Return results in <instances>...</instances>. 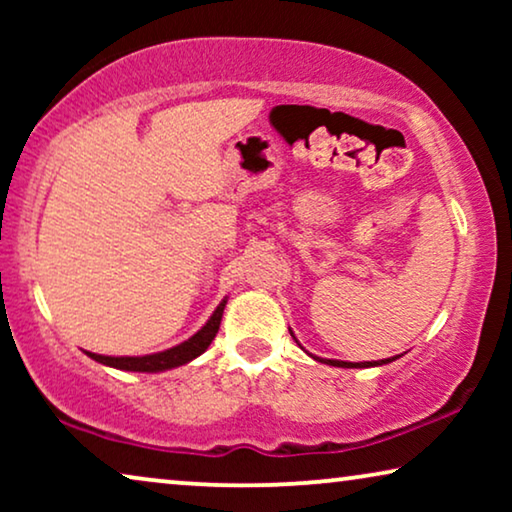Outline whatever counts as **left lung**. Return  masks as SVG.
Wrapping results in <instances>:
<instances>
[{
  "instance_id": "8db88e82",
  "label": "left lung",
  "mask_w": 512,
  "mask_h": 512,
  "mask_svg": "<svg viewBox=\"0 0 512 512\" xmlns=\"http://www.w3.org/2000/svg\"><path fill=\"white\" fill-rule=\"evenodd\" d=\"M291 331V328H289ZM293 335V333H291ZM401 356V354H398ZM398 356H391V359H382V361H361V363H352V361H335V359H321V356H312V359H317L321 363H328V366H338V368H373V366H384V363H391L396 361Z\"/></svg>"
}]
</instances>
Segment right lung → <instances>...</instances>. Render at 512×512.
I'll use <instances>...</instances> for the list:
<instances>
[{"instance_id": "add662e5", "label": "right lung", "mask_w": 512, "mask_h": 512, "mask_svg": "<svg viewBox=\"0 0 512 512\" xmlns=\"http://www.w3.org/2000/svg\"><path fill=\"white\" fill-rule=\"evenodd\" d=\"M226 303H228V298H223L219 307L214 310L212 317L207 319V324L202 326L198 333L191 335V338L184 340L177 347L165 349V352L146 354V356H102V354H93V352H86V354L93 361L104 363V366L118 368V370H132V373H160V370L179 368L188 361L198 359V356L205 352L209 345H212L216 333H219L223 307H226Z\"/></svg>"}]
</instances>
